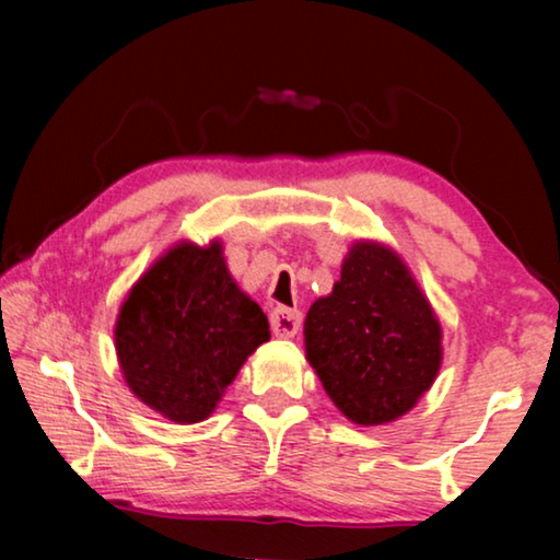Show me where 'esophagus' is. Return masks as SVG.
I'll return each instance as SVG.
<instances>
[{"label": "esophagus", "instance_id": "1", "mask_svg": "<svg viewBox=\"0 0 560 560\" xmlns=\"http://www.w3.org/2000/svg\"><path fill=\"white\" fill-rule=\"evenodd\" d=\"M269 322H271L273 336H279V339H291V336H296L299 326H301V312L299 308L277 306L269 314Z\"/></svg>", "mask_w": 560, "mask_h": 560}]
</instances>
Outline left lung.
I'll return each instance as SVG.
<instances>
[{"label":"left lung","mask_w":560,"mask_h":560,"mask_svg":"<svg viewBox=\"0 0 560 560\" xmlns=\"http://www.w3.org/2000/svg\"><path fill=\"white\" fill-rule=\"evenodd\" d=\"M306 359L339 406L361 425L411 411L441 366V326L392 248L359 242L334 291L308 308Z\"/></svg>","instance_id":"left-lung-1"}]
</instances>
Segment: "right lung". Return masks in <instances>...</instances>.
<instances>
[{
	"label": "right lung",
	"mask_w": 560,
	"mask_h": 560,
	"mask_svg": "<svg viewBox=\"0 0 560 560\" xmlns=\"http://www.w3.org/2000/svg\"><path fill=\"white\" fill-rule=\"evenodd\" d=\"M269 336L266 314L236 287L217 242L164 254L129 291L114 328L129 388L176 423L207 419Z\"/></svg>",
	"instance_id": "right-lung-1"
}]
</instances>
